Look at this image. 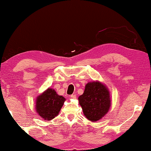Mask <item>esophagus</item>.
Wrapping results in <instances>:
<instances>
[{
  "label": "esophagus",
  "instance_id": "34e87169",
  "mask_svg": "<svg viewBox=\"0 0 151 151\" xmlns=\"http://www.w3.org/2000/svg\"><path fill=\"white\" fill-rule=\"evenodd\" d=\"M71 98L73 99H76V94H72L71 96Z\"/></svg>",
  "mask_w": 151,
  "mask_h": 151
}]
</instances>
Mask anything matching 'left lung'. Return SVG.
Returning <instances> with one entry per match:
<instances>
[{
    "instance_id": "obj_1",
    "label": "left lung",
    "mask_w": 151,
    "mask_h": 151,
    "mask_svg": "<svg viewBox=\"0 0 151 151\" xmlns=\"http://www.w3.org/2000/svg\"><path fill=\"white\" fill-rule=\"evenodd\" d=\"M78 100L84 115L92 122L98 121L104 117L111 106L109 91L99 82L86 84L84 93Z\"/></svg>"
}]
</instances>
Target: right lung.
I'll use <instances>...</instances> for the list:
<instances>
[{"label": "right lung", "instance_id": "1", "mask_svg": "<svg viewBox=\"0 0 151 151\" xmlns=\"http://www.w3.org/2000/svg\"><path fill=\"white\" fill-rule=\"evenodd\" d=\"M65 98L58 96L52 88H48L36 100V111L46 120H51L58 115Z\"/></svg>", "mask_w": 151, "mask_h": 151}]
</instances>
